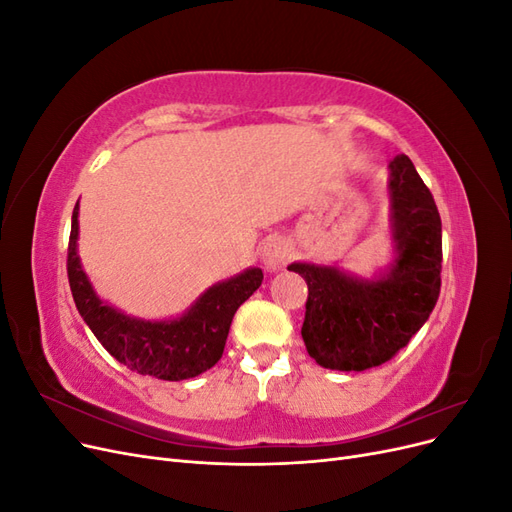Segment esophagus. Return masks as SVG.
Wrapping results in <instances>:
<instances>
[{
	"instance_id": "obj_1",
	"label": "esophagus",
	"mask_w": 512,
	"mask_h": 512,
	"mask_svg": "<svg viewBox=\"0 0 512 512\" xmlns=\"http://www.w3.org/2000/svg\"><path fill=\"white\" fill-rule=\"evenodd\" d=\"M292 256V245L284 237H271L262 247V262L269 271H280Z\"/></svg>"
}]
</instances>
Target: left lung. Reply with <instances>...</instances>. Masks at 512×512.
Masks as SVG:
<instances>
[{
    "label": "left lung",
    "mask_w": 512,
    "mask_h": 512,
    "mask_svg": "<svg viewBox=\"0 0 512 512\" xmlns=\"http://www.w3.org/2000/svg\"><path fill=\"white\" fill-rule=\"evenodd\" d=\"M393 260L363 277L339 265L292 262L307 282L303 342L324 369L365 371L404 348L436 307L442 222L433 196L404 153L389 164Z\"/></svg>",
    "instance_id": "obj_1"
}]
</instances>
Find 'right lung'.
I'll return each instance as SVG.
<instances>
[{"mask_svg":"<svg viewBox=\"0 0 512 512\" xmlns=\"http://www.w3.org/2000/svg\"><path fill=\"white\" fill-rule=\"evenodd\" d=\"M70 290L87 327L119 363L136 374L160 380H188L222 359L232 316L262 284V269L250 267L209 286L168 320L136 318L100 299L79 256V203L72 211L68 245Z\"/></svg>","mask_w":512,"mask_h":512,"instance_id":"right-lung-1","label":"right lung"}]
</instances>
